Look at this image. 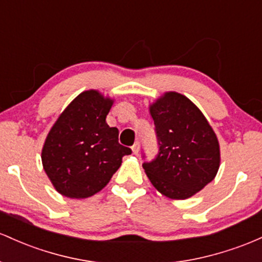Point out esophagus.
<instances>
[{
  "mask_svg": "<svg viewBox=\"0 0 262 262\" xmlns=\"http://www.w3.org/2000/svg\"><path fill=\"white\" fill-rule=\"evenodd\" d=\"M139 151H140V142L137 141V142H135V145L132 146V154L137 155L139 154Z\"/></svg>",
  "mask_w": 262,
  "mask_h": 262,
  "instance_id": "1",
  "label": "esophagus"
}]
</instances>
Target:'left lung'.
I'll return each mask as SVG.
<instances>
[{"mask_svg":"<svg viewBox=\"0 0 262 262\" xmlns=\"http://www.w3.org/2000/svg\"><path fill=\"white\" fill-rule=\"evenodd\" d=\"M158 154L143 162L147 177L170 199H187L215 178L219 142L202 111L182 94L168 92L149 105ZM145 157V156H143Z\"/></svg>","mask_w":262,"mask_h":262,"instance_id":"1","label":"left lung"}]
</instances>
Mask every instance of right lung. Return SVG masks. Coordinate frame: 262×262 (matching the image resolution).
I'll return each mask as SVG.
<instances>
[{
	"label": "right lung",
	"instance_id": "1",
	"mask_svg": "<svg viewBox=\"0 0 262 262\" xmlns=\"http://www.w3.org/2000/svg\"><path fill=\"white\" fill-rule=\"evenodd\" d=\"M114 100L98 90L79 94L47 136L42 163L57 192L83 199L100 192L131 148L119 143V130L106 116Z\"/></svg>",
	"mask_w": 262,
	"mask_h": 262
}]
</instances>
